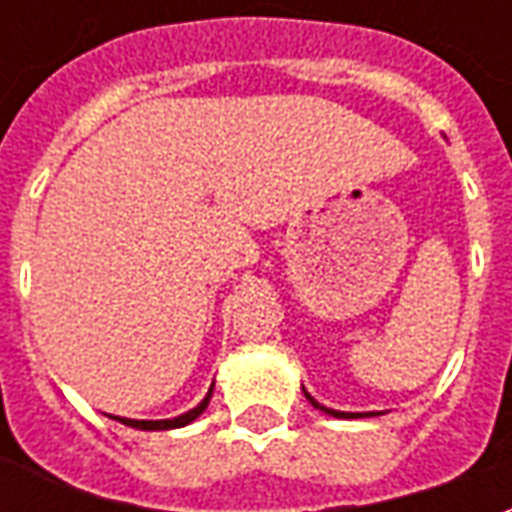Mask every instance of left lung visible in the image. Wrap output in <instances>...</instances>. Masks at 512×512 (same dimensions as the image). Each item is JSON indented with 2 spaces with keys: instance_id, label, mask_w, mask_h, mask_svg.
Segmentation results:
<instances>
[{
  "instance_id": "obj_1",
  "label": "left lung",
  "mask_w": 512,
  "mask_h": 512,
  "mask_svg": "<svg viewBox=\"0 0 512 512\" xmlns=\"http://www.w3.org/2000/svg\"><path fill=\"white\" fill-rule=\"evenodd\" d=\"M304 395H307V392H304ZM307 400H310V403L315 408H321V411H326V414H332V417H365V414H345V411H334V408L321 406V403H318V400H315V397H312V395H307Z\"/></svg>"
}]
</instances>
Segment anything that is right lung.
Listing matches in <instances>:
<instances>
[{"instance_id": "right-lung-1", "label": "right lung", "mask_w": 512, "mask_h": 512, "mask_svg": "<svg viewBox=\"0 0 512 512\" xmlns=\"http://www.w3.org/2000/svg\"><path fill=\"white\" fill-rule=\"evenodd\" d=\"M208 400H211V389H208V395H205V400H202L200 406L191 408V411H186V414H180V417L175 419H126V417H115L120 419L123 425H131V428H139V430H169V428H183V425H189V422H194V419L200 417L202 411L208 408Z\"/></svg>"}]
</instances>
